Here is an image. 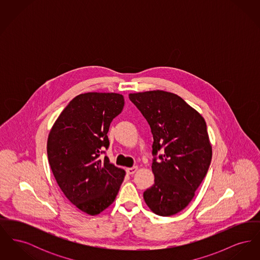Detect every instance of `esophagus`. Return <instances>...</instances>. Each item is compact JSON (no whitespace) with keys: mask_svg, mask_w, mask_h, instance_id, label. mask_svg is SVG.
<instances>
[{"mask_svg":"<svg viewBox=\"0 0 260 260\" xmlns=\"http://www.w3.org/2000/svg\"><path fill=\"white\" fill-rule=\"evenodd\" d=\"M137 170H138V168H137V167H133V168H126V169H125V172H126L127 174H134V173H136Z\"/></svg>","mask_w":260,"mask_h":260,"instance_id":"1","label":"esophagus"}]
</instances>
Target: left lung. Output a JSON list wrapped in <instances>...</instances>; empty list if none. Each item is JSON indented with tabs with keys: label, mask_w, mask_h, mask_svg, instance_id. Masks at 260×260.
<instances>
[{
	"label": "left lung",
	"mask_w": 260,
	"mask_h": 260,
	"mask_svg": "<svg viewBox=\"0 0 260 260\" xmlns=\"http://www.w3.org/2000/svg\"><path fill=\"white\" fill-rule=\"evenodd\" d=\"M153 135L155 183L143 193L149 209L161 216L184 210L208 173L212 148L203 116L177 94L161 89L129 93Z\"/></svg>",
	"instance_id": "obj_1"
}]
</instances>
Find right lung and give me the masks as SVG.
Here are the masks:
<instances>
[{
	"label": "right lung",
	"instance_id": "add662e5",
	"mask_svg": "<svg viewBox=\"0 0 260 260\" xmlns=\"http://www.w3.org/2000/svg\"><path fill=\"white\" fill-rule=\"evenodd\" d=\"M124 106L116 92H86L72 99L50 129L47 152L51 172L63 194L89 215L115 201L125 172L100 157L108 148V131Z\"/></svg>",
	"mask_w": 260,
	"mask_h": 260
}]
</instances>
